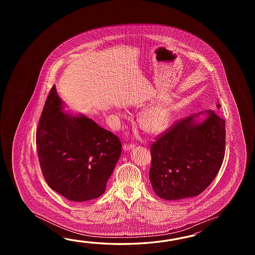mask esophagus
<instances>
[{"label": "esophagus", "instance_id": "1", "mask_svg": "<svg viewBox=\"0 0 255 255\" xmlns=\"http://www.w3.org/2000/svg\"><path fill=\"white\" fill-rule=\"evenodd\" d=\"M134 147H135L134 144H124V145H123V149H124L125 151H128V150L134 148Z\"/></svg>", "mask_w": 255, "mask_h": 255}]
</instances>
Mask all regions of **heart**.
<instances>
[{"label": "heart", "instance_id": "heart-1", "mask_svg": "<svg viewBox=\"0 0 255 255\" xmlns=\"http://www.w3.org/2000/svg\"><path fill=\"white\" fill-rule=\"evenodd\" d=\"M173 112L165 105H156L146 109L139 116L141 128L151 135H159L168 129L172 122Z\"/></svg>", "mask_w": 255, "mask_h": 255}]
</instances>
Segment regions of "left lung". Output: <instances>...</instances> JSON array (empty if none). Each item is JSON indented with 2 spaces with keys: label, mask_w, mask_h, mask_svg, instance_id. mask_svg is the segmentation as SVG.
<instances>
[{
  "label": "left lung",
  "mask_w": 255,
  "mask_h": 255,
  "mask_svg": "<svg viewBox=\"0 0 255 255\" xmlns=\"http://www.w3.org/2000/svg\"><path fill=\"white\" fill-rule=\"evenodd\" d=\"M225 136V120L206 110L179 120L158 137L150 147L149 170L156 195L167 201L200 195L222 167Z\"/></svg>",
  "instance_id": "8db88e82"
}]
</instances>
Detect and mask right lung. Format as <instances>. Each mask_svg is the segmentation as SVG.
<instances>
[{
  "instance_id": "obj_1",
  "label": "right lung",
  "mask_w": 255,
  "mask_h": 255,
  "mask_svg": "<svg viewBox=\"0 0 255 255\" xmlns=\"http://www.w3.org/2000/svg\"><path fill=\"white\" fill-rule=\"evenodd\" d=\"M51 88L36 130L39 163L51 189L71 201H90L106 191L121 155V142L85 115L64 112Z\"/></svg>"
}]
</instances>
